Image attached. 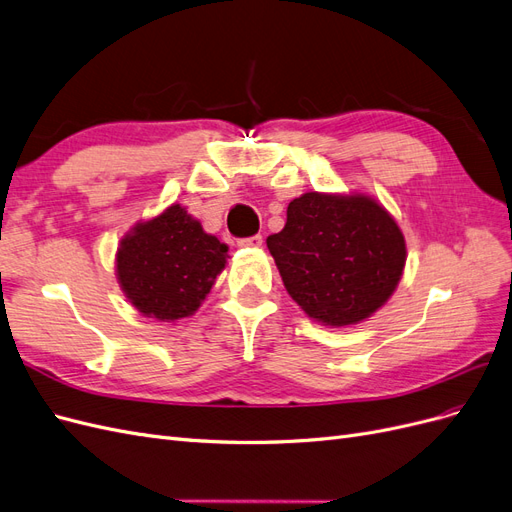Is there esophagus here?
<instances>
[{"instance_id": "obj_1", "label": "esophagus", "mask_w": 512, "mask_h": 512, "mask_svg": "<svg viewBox=\"0 0 512 512\" xmlns=\"http://www.w3.org/2000/svg\"><path fill=\"white\" fill-rule=\"evenodd\" d=\"M239 247H260L262 245V237L260 235H252V237H245L237 241Z\"/></svg>"}]
</instances>
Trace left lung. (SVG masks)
<instances>
[{
	"label": "left lung",
	"instance_id": "8db88e82",
	"mask_svg": "<svg viewBox=\"0 0 512 512\" xmlns=\"http://www.w3.org/2000/svg\"><path fill=\"white\" fill-rule=\"evenodd\" d=\"M290 297L309 318L346 327L391 297L406 265L395 220L367 196L307 192L294 198L286 226L267 237Z\"/></svg>",
	"mask_w": 512,
	"mask_h": 512
}]
</instances>
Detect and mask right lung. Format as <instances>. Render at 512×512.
<instances>
[{"instance_id": "1", "label": "right lung", "mask_w": 512, "mask_h": 512, "mask_svg": "<svg viewBox=\"0 0 512 512\" xmlns=\"http://www.w3.org/2000/svg\"><path fill=\"white\" fill-rule=\"evenodd\" d=\"M228 247L183 207H168L121 239L117 277L138 312L179 320L200 307L226 265Z\"/></svg>"}]
</instances>
